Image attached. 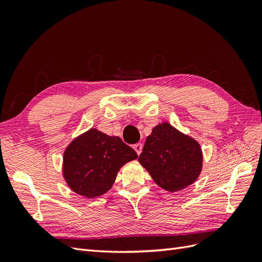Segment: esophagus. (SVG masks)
<instances>
[{
	"label": "esophagus",
	"mask_w": 262,
	"mask_h": 262,
	"mask_svg": "<svg viewBox=\"0 0 262 262\" xmlns=\"http://www.w3.org/2000/svg\"><path fill=\"white\" fill-rule=\"evenodd\" d=\"M142 144L141 143H137V144H134L133 145V148H134V150H136V152L138 153V155H140L141 154V152H142Z\"/></svg>",
	"instance_id": "34e87169"
}]
</instances>
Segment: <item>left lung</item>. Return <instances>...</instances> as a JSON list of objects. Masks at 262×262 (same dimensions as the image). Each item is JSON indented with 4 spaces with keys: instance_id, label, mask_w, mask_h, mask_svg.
Wrapping results in <instances>:
<instances>
[{
    "instance_id": "left-lung-1",
    "label": "left lung",
    "mask_w": 262,
    "mask_h": 262,
    "mask_svg": "<svg viewBox=\"0 0 262 262\" xmlns=\"http://www.w3.org/2000/svg\"><path fill=\"white\" fill-rule=\"evenodd\" d=\"M139 163L157 186L166 191L177 192L199 178L203 154L198 141L170 123L162 122L146 138Z\"/></svg>"
}]
</instances>
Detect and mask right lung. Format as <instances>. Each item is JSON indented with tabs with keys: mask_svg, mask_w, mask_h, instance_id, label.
<instances>
[{
	"mask_svg": "<svg viewBox=\"0 0 262 262\" xmlns=\"http://www.w3.org/2000/svg\"><path fill=\"white\" fill-rule=\"evenodd\" d=\"M137 158L136 150L119 137L91 128L64 149L62 176L73 192L93 199L112 189L122 166Z\"/></svg>",
	"mask_w": 262,
	"mask_h": 262,
	"instance_id": "obj_1",
	"label": "right lung"
}]
</instances>
